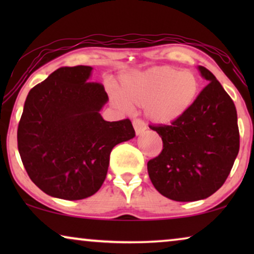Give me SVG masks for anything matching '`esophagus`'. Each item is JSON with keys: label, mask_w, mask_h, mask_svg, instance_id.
Here are the masks:
<instances>
[{"label": "esophagus", "mask_w": 254, "mask_h": 254, "mask_svg": "<svg viewBox=\"0 0 254 254\" xmlns=\"http://www.w3.org/2000/svg\"><path fill=\"white\" fill-rule=\"evenodd\" d=\"M133 126H134V129H135V133H136V135L142 134L145 129H147V125H145L144 121L141 119H134Z\"/></svg>", "instance_id": "1"}]
</instances>
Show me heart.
Wrapping results in <instances>:
<instances>
[{
    "label": "heart",
    "instance_id": "1",
    "mask_svg": "<svg viewBox=\"0 0 254 254\" xmlns=\"http://www.w3.org/2000/svg\"><path fill=\"white\" fill-rule=\"evenodd\" d=\"M200 92V82L192 71L170 65H158L124 78L121 92L113 99L120 109L131 104L144 105L147 117L156 124H171L194 105Z\"/></svg>",
    "mask_w": 254,
    "mask_h": 254
}]
</instances>
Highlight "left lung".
Instances as JSON below:
<instances>
[{"label":"left lung","mask_w":254,"mask_h":254,"mask_svg":"<svg viewBox=\"0 0 254 254\" xmlns=\"http://www.w3.org/2000/svg\"><path fill=\"white\" fill-rule=\"evenodd\" d=\"M199 70L209 83L189 112L171 125L149 126L163 141L161 154L147 164L149 177L162 195L180 202L216 192L239 151L235 104L207 68Z\"/></svg>","instance_id":"left-lung-1"}]
</instances>
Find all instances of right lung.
<instances>
[{"label": "right lung", "mask_w": 254, "mask_h": 254, "mask_svg": "<svg viewBox=\"0 0 254 254\" xmlns=\"http://www.w3.org/2000/svg\"><path fill=\"white\" fill-rule=\"evenodd\" d=\"M89 65L61 67L30 90L17 143L30 179L48 195L82 200L106 178L114 145L135 136L129 119L105 121L103 84L88 82Z\"/></svg>", "instance_id": "right-lung-1"}]
</instances>
